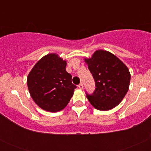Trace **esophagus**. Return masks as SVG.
<instances>
[{
    "instance_id": "34e87169",
    "label": "esophagus",
    "mask_w": 151,
    "mask_h": 151,
    "mask_svg": "<svg viewBox=\"0 0 151 151\" xmlns=\"http://www.w3.org/2000/svg\"><path fill=\"white\" fill-rule=\"evenodd\" d=\"M78 87L79 88V89H81H81H83V88H84V86H83V84H81H81H79V86H78Z\"/></svg>"
}]
</instances>
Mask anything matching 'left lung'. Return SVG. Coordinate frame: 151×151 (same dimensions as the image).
Masks as SVG:
<instances>
[{
	"label": "left lung",
	"mask_w": 151,
	"mask_h": 151,
	"mask_svg": "<svg viewBox=\"0 0 151 151\" xmlns=\"http://www.w3.org/2000/svg\"><path fill=\"white\" fill-rule=\"evenodd\" d=\"M84 60L96 83L93 95L86 96L90 104L99 111H109L117 106L129 89L131 74L127 66L104 50H96L91 58Z\"/></svg>",
	"instance_id": "1"
}]
</instances>
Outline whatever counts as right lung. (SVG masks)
<instances>
[{
    "label": "right lung",
    "mask_w": 151,
    "mask_h": 151,
    "mask_svg": "<svg viewBox=\"0 0 151 151\" xmlns=\"http://www.w3.org/2000/svg\"><path fill=\"white\" fill-rule=\"evenodd\" d=\"M67 61L57 53L45 55L37 62L27 77L29 92L40 108L58 112L67 106L73 96L75 85L66 71Z\"/></svg>",
    "instance_id": "1"
}]
</instances>
